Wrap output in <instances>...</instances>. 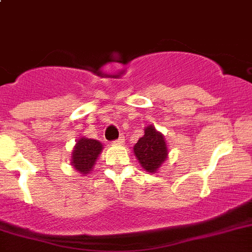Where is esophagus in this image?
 <instances>
[{
    "label": "esophagus",
    "instance_id": "34e87169",
    "mask_svg": "<svg viewBox=\"0 0 252 252\" xmlns=\"http://www.w3.org/2000/svg\"><path fill=\"white\" fill-rule=\"evenodd\" d=\"M113 143H115L116 145H122V144L125 143L124 136H121V137H120V139H117V140H116V141H113Z\"/></svg>",
    "mask_w": 252,
    "mask_h": 252
}]
</instances>
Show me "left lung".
Wrapping results in <instances>:
<instances>
[{"instance_id":"left-lung-1","label":"left lung","mask_w":252,"mask_h":252,"mask_svg":"<svg viewBox=\"0 0 252 252\" xmlns=\"http://www.w3.org/2000/svg\"><path fill=\"white\" fill-rule=\"evenodd\" d=\"M134 153L141 167L150 173H156L168 157L164 136L152 125L144 130V135L135 144Z\"/></svg>"}]
</instances>
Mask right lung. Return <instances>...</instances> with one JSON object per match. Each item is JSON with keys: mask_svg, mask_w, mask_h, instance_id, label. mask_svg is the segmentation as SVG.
<instances>
[{"mask_svg": "<svg viewBox=\"0 0 252 252\" xmlns=\"http://www.w3.org/2000/svg\"><path fill=\"white\" fill-rule=\"evenodd\" d=\"M102 149L103 145L100 141L84 136L80 137L71 154V165L81 175H88L95 164Z\"/></svg>", "mask_w": 252, "mask_h": 252, "instance_id": "add662e5", "label": "right lung"}]
</instances>
